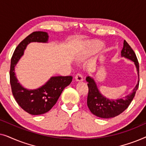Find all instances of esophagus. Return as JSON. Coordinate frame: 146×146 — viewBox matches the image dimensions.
Segmentation results:
<instances>
[{"instance_id":"esophagus-1","label":"esophagus","mask_w":146,"mask_h":146,"mask_svg":"<svg viewBox=\"0 0 146 146\" xmlns=\"http://www.w3.org/2000/svg\"><path fill=\"white\" fill-rule=\"evenodd\" d=\"M75 79L78 82H82L83 81V78H82V75L80 73H78L75 76Z\"/></svg>"}]
</instances>
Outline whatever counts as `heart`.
I'll return each mask as SVG.
<instances>
[{
    "label": "heart",
    "instance_id": "obj_1",
    "mask_svg": "<svg viewBox=\"0 0 146 146\" xmlns=\"http://www.w3.org/2000/svg\"><path fill=\"white\" fill-rule=\"evenodd\" d=\"M101 46L100 44H98V43H96L94 44H93L92 46H91L90 48V52H96L100 48Z\"/></svg>",
    "mask_w": 146,
    "mask_h": 146
}]
</instances>
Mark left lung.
Wrapping results in <instances>:
<instances>
[{"label": "left lung", "instance_id": "1", "mask_svg": "<svg viewBox=\"0 0 146 146\" xmlns=\"http://www.w3.org/2000/svg\"><path fill=\"white\" fill-rule=\"evenodd\" d=\"M121 56L127 58L134 62L139 75V62L134 51L126 41L123 42V46L121 50ZM88 87V93L87 97L88 107L92 113L98 117L102 118H111L123 112L127 108L135 96L139 86V82L130 94L124 98H120L116 100H110L106 98L100 93L97 88L95 82L92 78L88 76L86 78Z\"/></svg>", "mask_w": 146, "mask_h": 146}]
</instances>
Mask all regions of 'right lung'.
<instances>
[{
	"label": "right lung",
	"mask_w": 146,
	"mask_h": 146,
	"mask_svg": "<svg viewBox=\"0 0 146 146\" xmlns=\"http://www.w3.org/2000/svg\"><path fill=\"white\" fill-rule=\"evenodd\" d=\"M48 38V36L45 32H33L19 43L11 58L10 83L12 93L21 108L31 115H40L48 112L56 103L63 90L72 80L71 76L52 77L45 85L35 90H28L18 82L15 66L23 55L27 45L31 42H46Z\"/></svg>",
	"instance_id": "right-lung-1"
}]
</instances>
